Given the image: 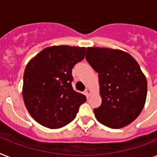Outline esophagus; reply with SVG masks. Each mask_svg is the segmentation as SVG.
Masks as SVG:
<instances>
[{
	"label": "esophagus",
	"instance_id": "34e87169",
	"mask_svg": "<svg viewBox=\"0 0 157 157\" xmlns=\"http://www.w3.org/2000/svg\"><path fill=\"white\" fill-rule=\"evenodd\" d=\"M85 94H86V95L87 96V98H89L91 94V91L90 89H86V90H85Z\"/></svg>",
	"mask_w": 157,
	"mask_h": 157
}]
</instances>
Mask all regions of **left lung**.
I'll return each instance as SVG.
<instances>
[{"mask_svg": "<svg viewBox=\"0 0 157 157\" xmlns=\"http://www.w3.org/2000/svg\"><path fill=\"white\" fill-rule=\"evenodd\" d=\"M86 59L98 73L102 103L94 109L101 124L112 129L126 126L139 117L147 98V79L128 53L89 47Z\"/></svg>", "mask_w": 157, "mask_h": 157, "instance_id": "8db88e82", "label": "left lung"}]
</instances>
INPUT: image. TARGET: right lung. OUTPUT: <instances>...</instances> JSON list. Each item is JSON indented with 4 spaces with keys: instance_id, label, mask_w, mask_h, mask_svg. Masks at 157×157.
I'll use <instances>...</instances> for the list:
<instances>
[{
    "instance_id": "obj_1",
    "label": "right lung",
    "mask_w": 157,
    "mask_h": 157,
    "mask_svg": "<svg viewBox=\"0 0 157 157\" xmlns=\"http://www.w3.org/2000/svg\"><path fill=\"white\" fill-rule=\"evenodd\" d=\"M86 48L55 45L32 59L23 75V97L28 112L41 125L58 129L72 121L86 97L73 90L71 71Z\"/></svg>"
}]
</instances>
